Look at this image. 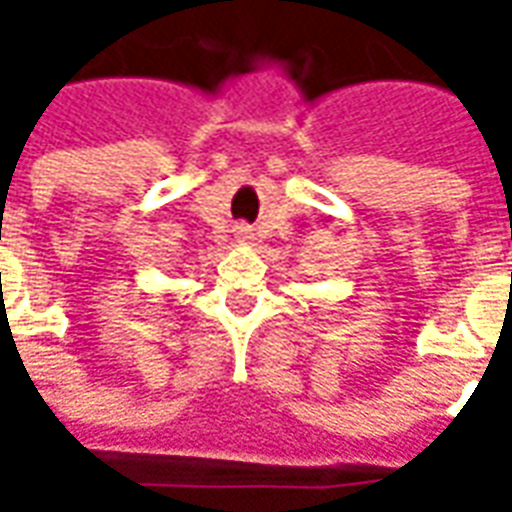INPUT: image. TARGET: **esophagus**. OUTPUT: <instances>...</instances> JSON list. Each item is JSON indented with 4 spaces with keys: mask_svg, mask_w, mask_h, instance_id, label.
Returning a JSON list of instances; mask_svg holds the SVG:
<instances>
[{
    "mask_svg": "<svg viewBox=\"0 0 512 512\" xmlns=\"http://www.w3.org/2000/svg\"><path fill=\"white\" fill-rule=\"evenodd\" d=\"M241 238H244V241H249V238H252V233H246V230H241Z\"/></svg>",
    "mask_w": 512,
    "mask_h": 512,
    "instance_id": "esophagus-1",
    "label": "esophagus"
}]
</instances>
